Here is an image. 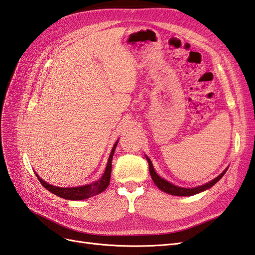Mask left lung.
<instances>
[{
    "mask_svg": "<svg viewBox=\"0 0 255 255\" xmlns=\"http://www.w3.org/2000/svg\"><path fill=\"white\" fill-rule=\"evenodd\" d=\"M145 157H146V160L148 162L149 173H151V177H152V180L155 183V185L157 186L159 190H161L162 192L168 193L170 195H175V196H192V195L204 192V191L208 190V188L212 187L215 183H217L218 181H220V179L223 177V175L226 172V170H227V169H225V170L222 172L220 175H218L217 178L213 179L212 181H210L207 184H204L201 186H197V187H193V188H185V187H180V186H177V185H173L172 183H170V182H168L165 179L160 178L159 175L155 172L151 159H149L147 156H145Z\"/></svg>",
    "mask_w": 255,
    "mask_h": 255,
    "instance_id": "obj_1",
    "label": "left lung"
}]
</instances>
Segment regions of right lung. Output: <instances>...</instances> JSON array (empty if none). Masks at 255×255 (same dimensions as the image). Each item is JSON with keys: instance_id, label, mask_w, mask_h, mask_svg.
<instances>
[{"instance_id": "right-lung-1", "label": "right lung", "mask_w": 255, "mask_h": 255, "mask_svg": "<svg viewBox=\"0 0 255 255\" xmlns=\"http://www.w3.org/2000/svg\"><path fill=\"white\" fill-rule=\"evenodd\" d=\"M117 143H119V141L115 142L112 151H111L106 171H104L100 180L93 182V183L83 185V186H77V187H58V186H54V185H50V184L46 183V182L43 181L35 173L36 178L38 179V181L41 182V184L45 188H46V190H48L50 193L59 196V197H61V198L69 199V200H83V199H87V198L93 197V196H96L98 194L102 193L104 190H107V187L110 184L111 171H112V158H113L114 151L116 148Z\"/></svg>"}]
</instances>
